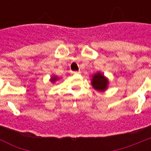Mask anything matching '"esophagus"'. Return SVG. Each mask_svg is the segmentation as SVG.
Instances as JSON below:
<instances>
[{"label":"esophagus","mask_w":151,"mask_h":151,"mask_svg":"<svg viewBox=\"0 0 151 151\" xmlns=\"http://www.w3.org/2000/svg\"><path fill=\"white\" fill-rule=\"evenodd\" d=\"M73 74H79V73H81V71H73Z\"/></svg>","instance_id":"obj_1"}]
</instances>
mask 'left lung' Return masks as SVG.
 I'll return each instance as SVG.
<instances>
[{
    "label": "left lung",
    "mask_w": 151,
    "mask_h": 151,
    "mask_svg": "<svg viewBox=\"0 0 151 151\" xmlns=\"http://www.w3.org/2000/svg\"><path fill=\"white\" fill-rule=\"evenodd\" d=\"M92 87L99 92L105 91L108 87V79L100 72L93 75L92 79Z\"/></svg>",
    "instance_id": "left-lung-1"
}]
</instances>
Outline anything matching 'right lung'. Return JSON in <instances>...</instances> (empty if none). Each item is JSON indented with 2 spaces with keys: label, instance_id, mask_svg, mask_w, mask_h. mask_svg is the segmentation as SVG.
Masks as SVG:
<instances>
[{
  "label": "right lung",
  "instance_id": "obj_1",
  "mask_svg": "<svg viewBox=\"0 0 151 151\" xmlns=\"http://www.w3.org/2000/svg\"><path fill=\"white\" fill-rule=\"evenodd\" d=\"M58 79H59V78H57L55 76H53V77H52V78H51V81H52V83H54Z\"/></svg>",
  "mask_w": 151,
  "mask_h": 151
}]
</instances>
